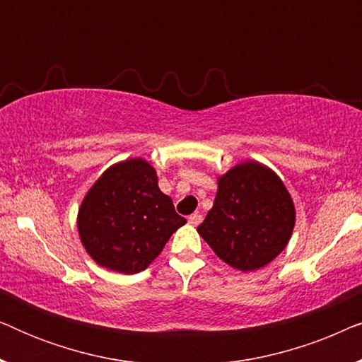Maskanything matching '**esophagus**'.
<instances>
[{
  "instance_id": "esophagus-1",
  "label": "esophagus",
  "mask_w": 362,
  "mask_h": 362,
  "mask_svg": "<svg viewBox=\"0 0 362 362\" xmlns=\"http://www.w3.org/2000/svg\"><path fill=\"white\" fill-rule=\"evenodd\" d=\"M187 222H189L191 226H199L202 222V216L197 214V212H194V214H191L189 217H187Z\"/></svg>"
}]
</instances>
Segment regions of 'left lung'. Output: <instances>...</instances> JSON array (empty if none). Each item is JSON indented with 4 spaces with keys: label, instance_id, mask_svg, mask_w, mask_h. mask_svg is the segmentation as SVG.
<instances>
[{
    "label": "left lung",
    "instance_id": "8db88e82",
    "mask_svg": "<svg viewBox=\"0 0 362 362\" xmlns=\"http://www.w3.org/2000/svg\"><path fill=\"white\" fill-rule=\"evenodd\" d=\"M293 227L295 206L280 177L245 161L217 180L214 206L197 232L227 265L252 272L285 249Z\"/></svg>",
    "mask_w": 362,
    "mask_h": 362
}]
</instances>
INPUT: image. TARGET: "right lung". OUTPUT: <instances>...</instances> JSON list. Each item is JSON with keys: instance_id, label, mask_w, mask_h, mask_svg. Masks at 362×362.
Here are the masks:
<instances>
[{"instance_id": "obj_1", "label": "right lung", "mask_w": 362, "mask_h": 362, "mask_svg": "<svg viewBox=\"0 0 362 362\" xmlns=\"http://www.w3.org/2000/svg\"><path fill=\"white\" fill-rule=\"evenodd\" d=\"M186 224L160 191L155 168L132 158L108 168L83 197L77 229L87 254L118 274L145 270Z\"/></svg>"}]
</instances>
